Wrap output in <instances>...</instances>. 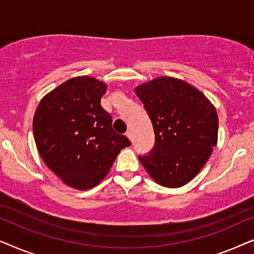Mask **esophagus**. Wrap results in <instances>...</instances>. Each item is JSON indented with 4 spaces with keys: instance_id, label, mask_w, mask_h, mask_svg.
<instances>
[{
    "instance_id": "obj_1",
    "label": "esophagus",
    "mask_w": 254,
    "mask_h": 254,
    "mask_svg": "<svg viewBox=\"0 0 254 254\" xmlns=\"http://www.w3.org/2000/svg\"><path fill=\"white\" fill-rule=\"evenodd\" d=\"M126 136L129 138L131 142H133V133H131V130H127L126 131Z\"/></svg>"
}]
</instances>
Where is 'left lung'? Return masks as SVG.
Returning a JSON list of instances; mask_svg holds the SVG:
<instances>
[{"mask_svg":"<svg viewBox=\"0 0 254 254\" xmlns=\"http://www.w3.org/2000/svg\"><path fill=\"white\" fill-rule=\"evenodd\" d=\"M155 131L151 154L138 159L158 185L177 189L190 183L217 144L216 109L183 79L161 76L135 88Z\"/></svg>","mask_w":254,"mask_h":254,"instance_id":"1","label":"left lung"}]
</instances>
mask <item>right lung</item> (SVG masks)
<instances>
[{
	"label": "right lung",
	"instance_id": "1",
	"mask_svg": "<svg viewBox=\"0 0 254 254\" xmlns=\"http://www.w3.org/2000/svg\"><path fill=\"white\" fill-rule=\"evenodd\" d=\"M106 83L90 76L68 79L40 100L33 117L38 151L65 185L84 190L102 182L121 149L130 145L116 133L100 105Z\"/></svg>",
	"mask_w": 254,
	"mask_h": 254
}]
</instances>
